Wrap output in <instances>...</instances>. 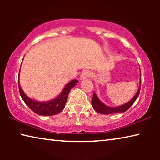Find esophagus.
Masks as SVG:
<instances>
[{
    "label": "esophagus",
    "instance_id": "esophagus-1",
    "mask_svg": "<svg viewBox=\"0 0 160 160\" xmlns=\"http://www.w3.org/2000/svg\"><path fill=\"white\" fill-rule=\"evenodd\" d=\"M89 76H90V72L87 71V70H84V71H83L82 72V73H81L79 78L80 80H83V79H85V78H89Z\"/></svg>",
    "mask_w": 160,
    "mask_h": 160
}]
</instances>
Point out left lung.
<instances>
[{
  "label": "left lung",
  "instance_id": "8db88e82",
  "mask_svg": "<svg viewBox=\"0 0 160 160\" xmlns=\"http://www.w3.org/2000/svg\"><path fill=\"white\" fill-rule=\"evenodd\" d=\"M141 73V71H140ZM140 86L138 88V90L137 91L136 94H135L134 97L131 99L130 101L126 102L124 105L119 106H116V107H111L108 106L106 105H105L103 102L100 101L99 98H98V96L96 94L93 93V97L92 98V106L93 108L97 111V112L102 113V114H111V113H123L125 112L126 111H128L129 108H130V106L134 103V102L136 100V99L138 97V95L140 93V89H141V78H140Z\"/></svg>",
  "mask_w": 160,
  "mask_h": 160
}]
</instances>
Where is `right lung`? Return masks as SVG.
Segmentation results:
<instances>
[{
	"mask_svg": "<svg viewBox=\"0 0 160 160\" xmlns=\"http://www.w3.org/2000/svg\"><path fill=\"white\" fill-rule=\"evenodd\" d=\"M78 82V80L74 79L68 83L60 95L57 98H54L53 100H49V101H38V100H32L31 98L25 95L19 85L18 79L19 93L24 102L33 112L41 116L55 115L62 111L65 108V102L67 101L70 91L74 86H76Z\"/></svg>",
	"mask_w": 160,
	"mask_h": 160,
	"instance_id": "obj_1",
	"label": "right lung"
}]
</instances>
